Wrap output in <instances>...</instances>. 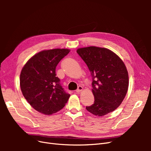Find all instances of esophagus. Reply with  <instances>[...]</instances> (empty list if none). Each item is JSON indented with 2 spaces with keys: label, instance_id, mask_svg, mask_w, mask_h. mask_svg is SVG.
<instances>
[{
  "label": "esophagus",
  "instance_id": "1",
  "mask_svg": "<svg viewBox=\"0 0 151 151\" xmlns=\"http://www.w3.org/2000/svg\"><path fill=\"white\" fill-rule=\"evenodd\" d=\"M83 86H78V88H77V89H76V93H79V92H81V91H83Z\"/></svg>",
  "mask_w": 151,
  "mask_h": 151
}]
</instances>
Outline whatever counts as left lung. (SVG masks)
Masks as SVG:
<instances>
[{"label":"left lung","mask_w":151,"mask_h":151,"mask_svg":"<svg viewBox=\"0 0 151 151\" xmlns=\"http://www.w3.org/2000/svg\"><path fill=\"white\" fill-rule=\"evenodd\" d=\"M92 77L94 104L89 112L101 116L113 111L125 98L129 88V74L124 63L111 50L89 47L77 50Z\"/></svg>","instance_id":"left-lung-1"}]
</instances>
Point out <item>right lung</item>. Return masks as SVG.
Returning <instances> with one entry per match:
<instances>
[{
  "label": "right lung",
  "mask_w": 151,
  "mask_h": 151,
  "mask_svg": "<svg viewBox=\"0 0 151 151\" xmlns=\"http://www.w3.org/2000/svg\"><path fill=\"white\" fill-rule=\"evenodd\" d=\"M68 49L43 50L31 57L22 68L20 86L24 97L36 111L52 115L65 106L70 94L56 76L55 68L69 53Z\"/></svg>",
  "instance_id": "add662e5"
}]
</instances>
